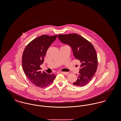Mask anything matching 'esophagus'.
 Wrapping results in <instances>:
<instances>
[{"mask_svg": "<svg viewBox=\"0 0 121 121\" xmlns=\"http://www.w3.org/2000/svg\"><path fill=\"white\" fill-rule=\"evenodd\" d=\"M61 73L65 75H67L69 74V72H61Z\"/></svg>", "mask_w": 121, "mask_h": 121, "instance_id": "esophagus-1", "label": "esophagus"}]
</instances>
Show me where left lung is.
I'll list each match as a JSON object with an SVG mask.
<instances>
[{"instance_id": "obj_1", "label": "left lung", "mask_w": 121, "mask_h": 121, "mask_svg": "<svg viewBox=\"0 0 121 121\" xmlns=\"http://www.w3.org/2000/svg\"><path fill=\"white\" fill-rule=\"evenodd\" d=\"M63 43L71 47L74 56L81 63L77 81L73 84L83 86L89 82L95 74L98 67V57L93 45L88 40L77 34L59 35Z\"/></svg>"}]
</instances>
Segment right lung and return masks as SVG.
<instances>
[{
  "label": "right lung",
  "instance_id": "1",
  "mask_svg": "<svg viewBox=\"0 0 121 121\" xmlns=\"http://www.w3.org/2000/svg\"><path fill=\"white\" fill-rule=\"evenodd\" d=\"M57 36L41 35L29 43L23 51L22 62L24 72L28 80L39 87L48 86L56 77L53 74L41 72L40 65L44 63L47 50Z\"/></svg>",
  "mask_w": 121,
  "mask_h": 121
}]
</instances>
